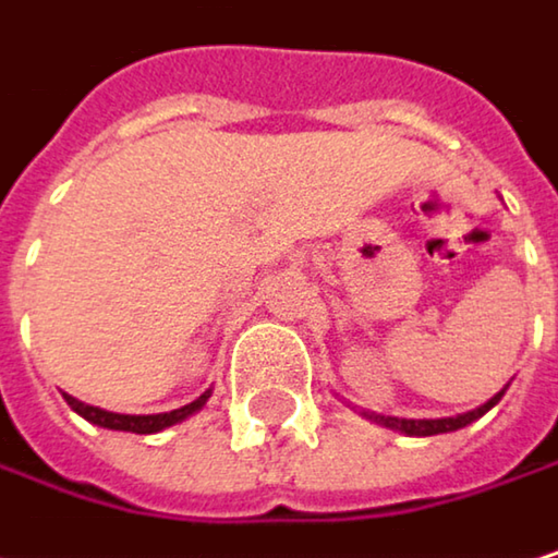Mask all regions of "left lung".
I'll return each instance as SVG.
<instances>
[{"label":"left lung","instance_id":"8db88e82","mask_svg":"<svg viewBox=\"0 0 558 558\" xmlns=\"http://www.w3.org/2000/svg\"><path fill=\"white\" fill-rule=\"evenodd\" d=\"M504 392H507V386L494 396V399H487L484 405H477V409H471V412H464V415H451V418H396V415H376V412H363L369 422H376V425H383V428H392V432H402V435H409V438H432V435H448V432H458V428H468L471 422H477L481 415H487L500 399H504Z\"/></svg>","mask_w":558,"mask_h":558}]
</instances>
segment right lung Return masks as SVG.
I'll use <instances>...</instances> for the list:
<instances>
[{"label":"right lung","mask_w":558,"mask_h":558,"mask_svg":"<svg viewBox=\"0 0 558 558\" xmlns=\"http://www.w3.org/2000/svg\"><path fill=\"white\" fill-rule=\"evenodd\" d=\"M211 389L202 392L195 402L182 405V409H172V412H159V415H117V412H107V409H97V405H87V402H77L74 396H64V402L81 415L87 418L90 425L97 428H110V432H133V435H156V432H166L179 422H185L189 415H195L205 402H208Z\"/></svg>","instance_id":"add662e5"}]
</instances>
